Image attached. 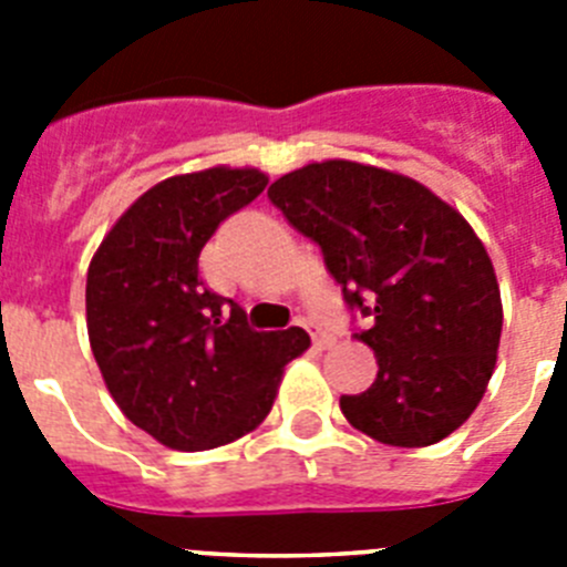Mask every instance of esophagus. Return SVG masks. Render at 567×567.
Listing matches in <instances>:
<instances>
[{"mask_svg":"<svg viewBox=\"0 0 567 567\" xmlns=\"http://www.w3.org/2000/svg\"><path fill=\"white\" fill-rule=\"evenodd\" d=\"M298 323L303 329H307L309 338H312V343L318 346V349H327V346H329V334L323 332V327H320V323H315V320H309V318H300Z\"/></svg>","mask_w":567,"mask_h":567,"instance_id":"1","label":"esophagus"}]
</instances>
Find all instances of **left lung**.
Instances as JSON below:
<instances>
[{"instance_id":"8db88e82","label":"left lung","mask_w":567,"mask_h":567,"mask_svg":"<svg viewBox=\"0 0 567 567\" xmlns=\"http://www.w3.org/2000/svg\"><path fill=\"white\" fill-rule=\"evenodd\" d=\"M269 202L312 238L346 303L372 327L354 334L378 378L340 412L372 440L434 445L471 417L494 374L503 300L483 240L425 184L329 158L280 175Z\"/></svg>"}]
</instances>
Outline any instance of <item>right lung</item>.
<instances>
[{
	"label": "right lung",
	"mask_w": 567,
	"mask_h": 567,
	"mask_svg": "<svg viewBox=\"0 0 567 567\" xmlns=\"http://www.w3.org/2000/svg\"><path fill=\"white\" fill-rule=\"evenodd\" d=\"M255 167L164 178L110 227L87 269V334L124 417L175 452H207L264 423L298 327L255 332L244 309L209 292L198 255L227 215L267 187Z\"/></svg>",
	"instance_id": "right-lung-1"
}]
</instances>
